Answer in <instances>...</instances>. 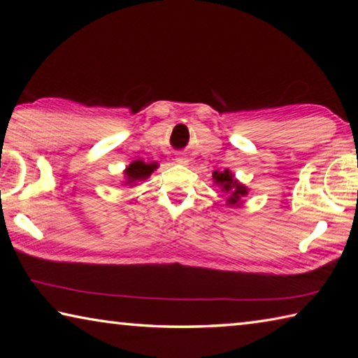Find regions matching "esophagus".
<instances>
[{"instance_id": "esophagus-1", "label": "esophagus", "mask_w": 358, "mask_h": 358, "mask_svg": "<svg viewBox=\"0 0 358 358\" xmlns=\"http://www.w3.org/2000/svg\"><path fill=\"white\" fill-rule=\"evenodd\" d=\"M175 161H177L178 162V164H187V157H185V156H177V157H175Z\"/></svg>"}]
</instances>
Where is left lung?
Returning <instances> with one entry per match:
<instances>
[{"instance_id": "1", "label": "left lung", "mask_w": 358, "mask_h": 358, "mask_svg": "<svg viewBox=\"0 0 358 358\" xmlns=\"http://www.w3.org/2000/svg\"><path fill=\"white\" fill-rule=\"evenodd\" d=\"M213 183L217 185L221 192L226 194V203L229 207H240L243 197L248 196V191L250 187L245 186L241 181L235 178V173H232L229 169H224V171H215L213 172Z\"/></svg>"}]
</instances>
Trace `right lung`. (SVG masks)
Here are the masks:
<instances>
[{"instance_id":"obj_1","label":"right lung","mask_w":358,"mask_h":358,"mask_svg":"<svg viewBox=\"0 0 358 358\" xmlns=\"http://www.w3.org/2000/svg\"><path fill=\"white\" fill-rule=\"evenodd\" d=\"M157 169L156 162H143L142 159H137V161H132L129 166H126V169L123 171L124 173V181L123 185L124 186H136L138 181H143L147 180L151 173H153Z\"/></svg>"}]
</instances>
